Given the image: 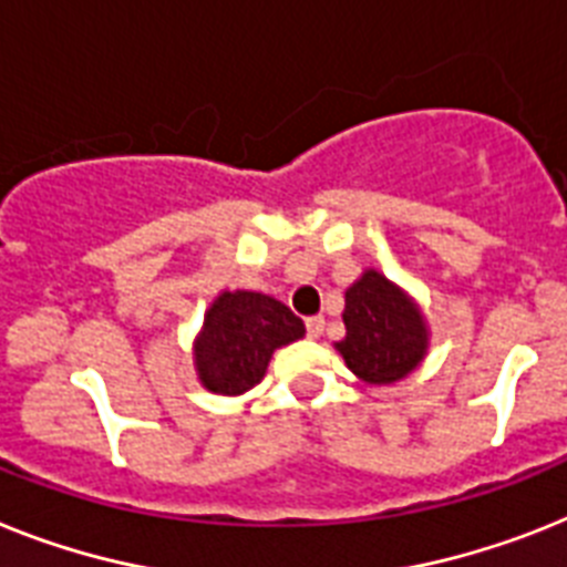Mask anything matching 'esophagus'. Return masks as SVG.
<instances>
[{
    "mask_svg": "<svg viewBox=\"0 0 567 567\" xmlns=\"http://www.w3.org/2000/svg\"><path fill=\"white\" fill-rule=\"evenodd\" d=\"M306 328H308V337H313V340H317V337L326 331V320H322V317H308Z\"/></svg>",
    "mask_w": 567,
    "mask_h": 567,
    "instance_id": "esophagus-1",
    "label": "esophagus"
}]
</instances>
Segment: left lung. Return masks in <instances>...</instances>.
I'll list each match as a JSON object with an SVG mask.
<instances>
[{"mask_svg": "<svg viewBox=\"0 0 567 567\" xmlns=\"http://www.w3.org/2000/svg\"><path fill=\"white\" fill-rule=\"evenodd\" d=\"M346 337L337 342L346 365L372 386H389L421 365L430 328L406 291L378 270H365L346 291Z\"/></svg>", "mask_w": 567, "mask_h": 567, "instance_id": "8db88e82", "label": "left lung"}]
</instances>
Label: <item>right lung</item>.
<instances>
[{
	"label": "right lung",
	"mask_w": 567,
	"mask_h": 567,
	"mask_svg": "<svg viewBox=\"0 0 567 567\" xmlns=\"http://www.w3.org/2000/svg\"><path fill=\"white\" fill-rule=\"evenodd\" d=\"M306 337V326L279 299L256 291H225L204 313L193 360L207 392L245 394L254 389L276 349Z\"/></svg>",
	"instance_id": "obj_1"
}]
</instances>
